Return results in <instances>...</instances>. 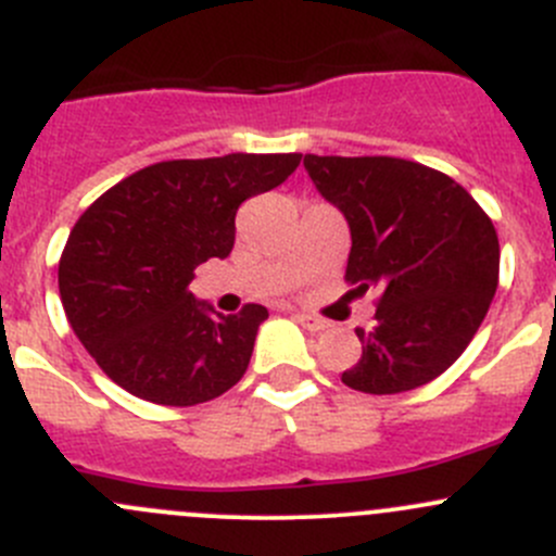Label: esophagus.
Listing matches in <instances>:
<instances>
[{
    "label": "esophagus",
    "instance_id": "esophagus-1",
    "mask_svg": "<svg viewBox=\"0 0 556 556\" xmlns=\"http://www.w3.org/2000/svg\"><path fill=\"white\" fill-rule=\"evenodd\" d=\"M295 319H299L306 330H314V333H319V330H325L330 325L328 319L317 317V314H309V312H295Z\"/></svg>",
    "mask_w": 556,
    "mask_h": 556
}]
</instances>
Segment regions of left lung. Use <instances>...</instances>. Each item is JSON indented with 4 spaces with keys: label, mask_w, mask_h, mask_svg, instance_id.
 Instances as JSON below:
<instances>
[{
    "label": "left lung",
    "mask_w": 556,
    "mask_h": 556,
    "mask_svg": "<svg viewBox=\"0 0 556 556\" xmlns=\"http://www.w3.org/2000/svg\"><path fill=\"white\" fill-rule=\"evenodd\" d=\"M319 193L350 223L346 282L379 288L377 328L341 382L395 395L465 352L497 290L501 244L486 212L446 174L390 155H306Z\"/></svg>",
    "instance_id": "8db88e82"
}]
</instances>
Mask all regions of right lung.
<instances>
[{
	"label": "right lung",
	"mask_w": 556,
	"mask_h": 556,
	"mask_svg": "<svg viewBox=\"0 0 556 556\" xmlns=\"http://www.w3.org/2000/svg\"><path fill=\"white\" fill-rule=\"evenodd\" d=\"M299 164L301 153L161 161L83 212L61 252L59 293L112 382L161 406H195L244 377L268 309L220 314L188 285L195 266L231 255L239 206Z\"/></svg>",
	"instance_id": "obj_1"
}]
</instances>
